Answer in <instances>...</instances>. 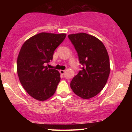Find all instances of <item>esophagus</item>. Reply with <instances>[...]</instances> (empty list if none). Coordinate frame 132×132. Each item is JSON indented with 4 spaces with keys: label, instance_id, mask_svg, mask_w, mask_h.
<instances>
[{
    "label": "esophagus",
    "instance_id": "obj_1",
    "mask_svg": "<svg viewBox=\"0 0 132 132\" xmlns=\"http://www.w3.org/2000/svg\"><path fill=\"white\" fill-rule=\"evenodd\" d=\"M60 74H61V75H63L64 74V72H65V71L64 70H60Z\"/></svg>",
    "mask_w": 132,
    "mask_h": 132
}]
</instances>
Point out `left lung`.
I'll return each instance as SVG.
<instances>
[{"label":"left lung","mask_w":132,"mask_h":132,"mask_svg":"<svg viewBox=\"0 0 132 132\" xmlns=\"http://www.w3.org/2000/svg\"><path fill=\"white\" fill-rule=\"evenodd\" d=\"M78 53L82 67L70 83L71 88L82 99H90L99 93L110 74L108 53L102 42L85 33L68 35Z\"/></svg>","instance_id":"left-lung-1"}]
</instances>
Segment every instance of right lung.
Here are the masks:
<instances>
[{
	"label": "right lung",
	"mask_w": 132,
	"mask_h": 132,
	"mask_svg": "<svg viewBox=\"0 0 132 132\" xmlns=\"http://www.w3.org/2000/svg\"><path fill=\"white\" fill-rule=\"evenodd\" d=\"M66 36L40 33L30 38L21 48L16 62L19 80L27 93L38 101L49 99L56 90L60 72L46 64L53 60L54 50Z\"/></svg>",
	"instance_id": "1"
}]
</instances>
